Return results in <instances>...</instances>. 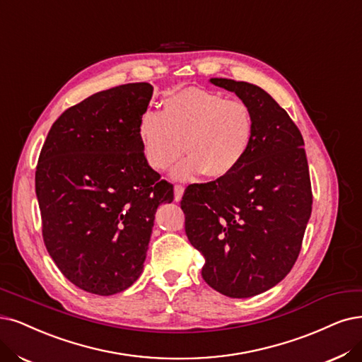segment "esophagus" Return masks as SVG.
Returning <instances> with one entry per match:
<instances>
[{
    "label": "esophagus",
    "mask_w": 362,
    "mask_h": 362,
    "mask_svg": "<svg viewBox=\"0 0 362 362\" xmlns=\"http://www.w3.org/2000/svg\"><path fill=\"white\" fill-rule=\"evenodd\" d=\"M183 192H185V188H183V186H180V185H176V186H174V202H176V203H177V202H180Z\"/></svg>",
    "instance_id": "1"
}]
</instances>
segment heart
<instances>
[{
  "label": "heart",
  "mask_w": 362,
  "mask_h": 362,
  "mask_svg": "<svg viewBox=\"0 0 362 362\" xmlns=\"http://www.w3.org/2000/svg\"><path fill=\"white\" fill-rule=\"evenodd\" d=\"M137 136L147 165L155 171L173 168L171 177L191 182L230 176L250 152L255 116L247 103L226 100L221 92L186 88L163 101V113L146 110L137 122ZM184 146H181V143Z\"/></svg>",
  "instance_id": "1"
}]
</instances>
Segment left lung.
<instances>
[{
  "label": "left lung",
  "mask_w": 362,
  "mask_h": 362,
  "mask_svg": "<svg viewBox=\"0 0 362 362\" xmlns=\"http://www.w3.org/2000/svg\"><path fill=\"white\" fill-rule=\"evenodd\" d=\"M249 104L250 152L230 176L189 185L182 198L185 231L206 262L203 279L222 296L249 298L291 272L312 215L304 140L270 93L231 78H210Z\"/></svg>",
  "instance_id": "1"
}]
</instances>
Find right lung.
<instances>
[{"label": "right lung", "mask_w": 362, "mask_h": 362, "mask_svg": "<svg viewBox=\"0 0 362 362\" xmlns=\"http://www.w3.org/2000/svg\"><path fill=\"white\" fill-rule=\"evenodd\" d=\"M152 93L144 82L93 93L55 120L38 158L46 249L73 285L97 296L140 277L156 209L174 198L137 136Z\"/></svg>", "instance_id": "add662e5"}]
</instances>
